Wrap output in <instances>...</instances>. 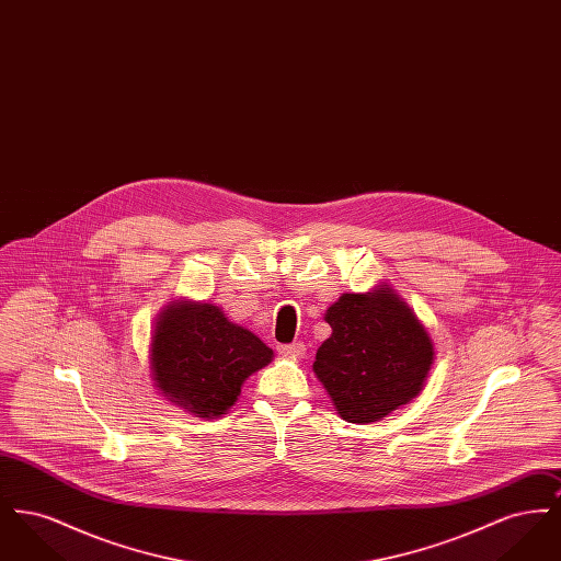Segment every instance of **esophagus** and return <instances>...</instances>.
<instances>
[{"mask_svg":"<svg viewBox=\"0 0 561 561\" xmlns=\"http://www.w3.org/2000/svg\"><path fill=\"white\" fill-rule=\"evenodd\" d=\"M277 351H279V355H284V357H290V359L305 357V353H307V348H305V345H302L300 341H296V343H293V345H279Z\"/></svg>","mask_w":561,"mask_h":561,"instance_id":"1","label":"esophagus"}]
</instances>
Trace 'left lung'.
<instances>
[{
	"instance_id": "8db88e82",
	"label": "left lung",
	"mask_w": 561,
	"mask_h": 561,
	"mask_svg": "<svg viewBox=\"0 0 561 561\" xmlns=\"http://www.w3.org/2000/svg\"><path fill=\"white\" fill-rule=\"evenodd\" d=\"M332 328L313 373L343 421L368 425L414 400L435 351L425 325L387 286L343 294L328 311Z\"/></svg>"
}]
</instances>
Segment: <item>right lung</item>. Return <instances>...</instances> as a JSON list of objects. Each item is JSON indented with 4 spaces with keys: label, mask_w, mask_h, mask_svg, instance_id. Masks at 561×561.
<instances>
[{
    "label": "right lung",
    "mask_w": 561,
    "mask_h": 561,
    "mask_svg": "<svg viewBox=\"0 0 561 561\" xmlns=\"http://www.w3.org/2000/svg\"><path fill=\"white\" fill-rule=\"evenodd\" d=\"M149 353L161 396L199 419L225 414L243 380L273 359V351L222 309L193 300H172L161 311Z\"/></svg>",
    "instance_id": "obj_1"
}]
</instances>
